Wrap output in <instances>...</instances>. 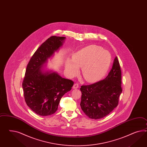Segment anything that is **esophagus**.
<instances>
[{
    "instance_id": "34e87169",
    "label": "esophagus",
    "mask_w": 147,
    "mask_h": 147,
    "mask_svg": "<svg viewBox=\"0 0 147 147\" xmlns=\"http://www.w3.org/2000/svg\"><path fill=\"white\" fill-rule=\"evenodd\" d=\"M79 88V84H75L74 85H73V89H77V88Z\"/></svg>"
}]
</instances>
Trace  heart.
<instances>
[{
	"mask_svg": "<svg viewBox=\"0 0 147 147\" xmlns=\"http://www.w3.org/2000/svg\"><path fill=\"white\" fill-rule=\"evenodd\" d=\"M111 63L109 52L97 45H90L76 52L72 60H68L65 68L69 76H76L79 67L86 81L94 82L102 79L107 73Z\"/></svg>",
	"mask_w": 147,
	"mask_h": 147,
	"instance_id": "b5f03b06",
	"label": "heart"
}]
</instances>
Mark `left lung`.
<instances>
[{"instance_id":"obj_1","label":"left lung","mask_w":147,"mask_h":147,"mask_svg":"<svg viewBox=\"0 0 147 147\" xmlns=\"http://www.w3.org/2000/svg\"><path fill=\"white\" fill-rule=\"evenodd\" d=\"M121 71L117 57L108 76L103 80L82 86L80 106L88 117L99 119L108 115L117 107L122 92Z\"/></svg>"}]
</instances>
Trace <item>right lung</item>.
I'll use <instances>...</instances> for the list:
<instances>
[{
	"label": "right lung",
	"mask_w": 147,
	"mask_h": 147,
	"mask_svg": "<svg viewBox=\"0 0 147 147\" xmlns=\"http://www.w3.org/2000/svg\"><path fill=\"white\" fill-rule=\"evenodd\" d=\"M65 37H50L32 56L22 82L26 103L32 111L42 116L55 113L60 100L71 90L74 82L63 78L56 71H45L48 60L63 45Z\"/></svg>",
	"instance_id": "1"
}]
</instances>
